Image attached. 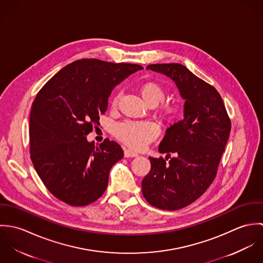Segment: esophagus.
I'll return each mask as SVG.
<instances>
[{
	"mask_svg": "<svg viewBox=\"0 0 263 263\" xmlns=\"http://www.w3.org/2000/svg\"><path fill=\"white\" fill-rule=\"evenodd\" d=\"M138 153L134 152V151L128 150V149H125L124 150V157L125 158H135V157H138Z\"/></svg>",
	"mask_w": 263,
	"mask_h": 263,
	"instance_id": "esophagus-1",
	"label": "esophagus"
}]
</instances>
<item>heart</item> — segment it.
Wrapping results in <instances>:
<instances>
[{"label": "heart", "mask_w": 263, "mask_h": 263, "mask_svg": "<svg viewBox=\"0 0 263 263\" xmlns=\"http://www.w3.org/2000/svg\"><path fill=\"white\" fill-rule=\"evenodd\" d=\"M140 93L147 104L155 106L165 99L164 88L155 82L143 83ZM119 95L112 99V107L117 106ZM178 114V108L172 103H163L160 106V115L166 120H173ZM159 135V127L152 121H123L115 125L114 136L128 147L141 150L153 142Z\"/></svg>", "instance_id": "1"}]
</instances>
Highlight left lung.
<instances>
[{"label":"left lung","instance_id":"left-lung-1","mask_svg":"<svg viewBox=\"0 0 263 263\" xmlns=\"http://www.w3.org/2000/svg\"><path fill=\"white\" fill-rule=\"evenodd\" d=\"M147 69L172 79L185 100L184 118L168 127L160 143L159 152L166 158L150 157V172L142 181L150 204L175 211L195 201L214 181L231 120L216 88L185 66L155 64Z\"/></svg>","mask_w":263,"mask_h":263}]
</instances>
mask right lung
Returning a JSON list of instances; mask_svg holds the SVG:
<instances>
[{
	"label": "right lung",
	"instance_id": "add662e5",
	"mask_svg": "<svg viewBox=\"0 0 263 263\" xmlns=\"http://www.w3.org/2000/svg\"><path fill=\"white\" fill-rule=\"evenodd\" d=\"M143 70L140 65L96 59L73 62L39 91L29 119L30 158L45 187L60 200L83 206L106 190L121 147L106 139L99 147L87 141L108 106L113 88Z\"/></svg>",
	"mask_w": 263,
	"mask_h": 263
}]
</instances>
